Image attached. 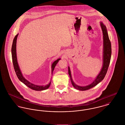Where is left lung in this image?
Wrapping results in <instances>:
<instances>
[{
    "label": "left lung",
    "instance_id": "obj_1",
    "mask_svg": "<svg viewBox=\"0 0 125 125\" xmlns=\"http://www.w3.org/2000/svg\"><path fill=\"white\" fill-rule=\"evenodd\" d=\"M100 26L102 31L103 33V64L101 70L99 74L97 75L94 81L90 84L86 86H79L75 84L73 82L72 76L71 74V72L70 68L68 67V72L70 75V79L71 80L72 83L75 89L80 90V91H84L88 90L96 85L103 80L106 73L110 64L111 54H112V48H111V43L109 40L107 30L106 26L104 25L102 22L100 23Z\"/></svg>",
    "mask_w": 125,
    "mask_h": 125
}]
</instances>
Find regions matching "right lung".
<instances>
[{"mask_svg":"<svg viewBox=\"0 0 125 125\" xmlns=\"http://www.w3.org/2000/svg\"><path fill=\"white\" fill-rule=\"evenodd\" d=\"M19 34H17L15 37H14L12 44V47H11V55H12V62L13 65L14 67V69L15 72V73L17 77L18 78L19 80L22 82L23 83H24L27 86H28L29 88L36 90V91H42L44 90H46L48 89L50 87L51 81L50 83L45 85H39L37 84H35L34 83H32L29 82L28 80L25 79V78L24 77L23 74L21 73V71L20 69L19 66L18 65V63L17 62V54H16V42H17V37L18 36ZM61 59L60 58L57 59V60H55L52 64L51 69H52V74L53 71L54 70V69L57 64L59 60Z\"/></svg>","mask_w":125,"mask_h":125,"instance_id":"right-lung-1","label":"right lung"}]
</instances>
